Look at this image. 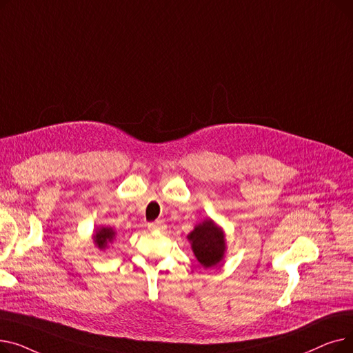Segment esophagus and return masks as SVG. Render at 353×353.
Masks as SVG:
<instances>
[{"label": "esophagus", "instance_id": "obj_1", "mask_svg": "<svg viewBox=\"0 0 353 353\" xmlns=\"http://www.w3.org/2000/svg\"><path fill=\"white\" fill-rule=\"evenodd\" d=\"M164 228H165V225L161 220H156V221H153V223H148V229L150 230H163Z\"/></svg>", "mask_w": 353, "mask_h": 353}]
</instances>
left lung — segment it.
Wrapping results in <instances>:
<instances>
[{"label": "left lung", "instance_id": "left-lung-1", "mask_svg": "<svg viewBox=\"0 0 353 353\" xmlns=\"http://www.w3.org/2000/svg\"><path fill=\"white\" fill-rule=\"evenodd\" d=\"M192 250L203 268H214L225 259L226 234L214 220L205 219L188 234Z\"/></svg>", "mask_w": 353, "mask_h": 353}]
</instances>
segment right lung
Listing matches in <instances>:
<instances>
[{
  "label": "right lung",
  "mask_w": 353,
  "mask_h": 353,
  "mask_svg": "<svg viewBox=\"0 0 353 353\" xmlns=\"http://www.w3.org/2000/svg\"><path fill=\"white\" fill-rule=\"evenodd\" d=\"M116 230L113 228L108 226H100L97 228L94 232H92V243L100 250L104 252L105 249H108V246L116 240Z\"/></svg>",
  "instance_id": "right-lung-1"
}]
</instances>
